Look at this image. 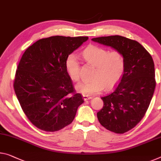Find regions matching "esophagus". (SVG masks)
Returning <instances> with one entry per match:
<instances>
[{
  "instance_id": "34e87169",
  "label": "esophagus",
  "mask_w": 161,
  "mask_h": 161,
  "mask_svg": "<svg viewBox=\"0 0 161 161\" xmlns=\"http://www.w3.org/2000/svg\"><path fill=\"white\" fill-rule=\"evenodd\" d=\"M92 97H90V96H87V95H83V99H84V100H88V99H92Z\"/></svg>"
}]
</instances>
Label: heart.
<instances>
[{
  "label": "heart",
  "mask_w": 161,
  "mask_h": 161,
  "mask_svg": "<svg viewBox=\"0 0 161 161\" xmlns=\"http://www.w3.org/2000/svg\"><path fill=\"white\" fill-rule=\"evenodd\" d=\"M83 59L94 67L91 81H81L76 86L77 92L83 95H93L103 92L104 88H113L122 77L125 70L126 59L119 50L109 51L97 45H90L83 50ZM80 64L74 53H69L65 60V69L74 81L80 79Z\"/></svg>",
  "instance_id": "obj_1"
}]
</instances>
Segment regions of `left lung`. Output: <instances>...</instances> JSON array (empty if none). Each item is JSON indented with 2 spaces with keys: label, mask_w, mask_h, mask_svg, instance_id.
<instances>
[{
  "label": "left lung",
  "mask_w": 161,
  "mask_h": 161,
  "mask_svg": "<svg viewBox=\"0 0 161 161\" xmlns=\"http://www.w3.org/2000/svg\"><path fill=\"white\" fill-rule=\"evenodd\" d=\"M124 53L125 70L113 91L102 97L103 108L98 120L108 130L122 134L139 123L150 105L156 81L154 62L150 53L136 41L121 36L93 38Z\"/></svg>",
  "instance_id": "8db88e82"
}]
</instances>
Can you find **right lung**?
Returning a JSON list of instances; mask_svg holds the SVG:
<instances>
[{
    "label": "right lung",
    "mask_w": 161,
    "mask_h": 161,
    "mask_svg": "<svg viewBox=\"0 0 161 161\" xmlns=\"http://www.w3.org/2000/svg\"><path fill=\"white\" fill-rule=\"evenodd\" d=\"M87 36H55L39 39L23 54L14 87L29 121L42 130L55 132L71 124L84 103L65 69L69 53Z\"/></svg>",
    "instance_id": "obj_1"
}]
</instances>
